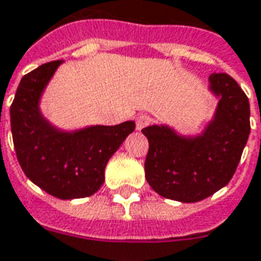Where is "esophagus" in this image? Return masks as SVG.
<instances>
[{
	"label": "esophagus",
	"mask_w": 261,
	"mask_h": 261,
	"mask_svg": "<svg viewBox=\"0 0 261 261\" xmlns=\"http://www.w3.org/2000/svg\"><path fill=\"white\" fill-rule=\"evenodd\" d=\"M151 121H152V117H151L149 114H140V116L136 119L137 130H142V128H145L147 125L151 124Z\"/></svg>",
	"instance_id": "34e87169"
}]
</instances>
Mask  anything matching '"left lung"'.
I'll list each match as a JSON object with an SVG mask.
<instances>
[{
    "mask_svg": "<svg viewBox=\"0 0 261 261\" xmlns=\"http://www.w3.org/2000/svg\"><path fill=\"white\" fill-rule=\"evenodd\" d=\"M210 89L219 96L214 119L201 136L181 137L168 125L142 133L149 149L145 177L159 196L197 202L226 186L250 134L249 99L230 75H210Z\"/></svg>",
    "mask_w": 261,
    "mask_h": 261,
    "instance_id": "1",
    "label": "left lung"
}]
</instances>
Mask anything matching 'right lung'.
I'll return each mask as SVG.
<instances>
[{"label":"right lung","mask_w":261,"mask_h":261,"mask_svg":"<svg viewBox=\"0 0 261 261\" xmlns=\"http://www.w3.org/2000/svg\"><path fill=\"white\" fill-rule=\"evenodd\" d=\"M61 63L50 61L26 74L9 112L15 152L25 175L48 194L71 200L100 189L108 161L136 123L92 125L72 133L53 127L40 113L39 100Z\"/></svg>","instance_id":"add662e5"}]
</instances>
